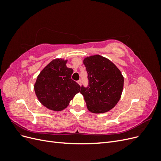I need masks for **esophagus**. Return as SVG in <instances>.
Listing matches in <instances>:
<instances>
[{
  "instance_id": "esophagus-1",
  "label": "esophagus",
  "mask_w": 161,
  "mask_h": 161,
  "mask_svg": "<svg viewBox=\"0 0 161 161\" xmlns=\"http://www.w3.org/2000/svg\"><path fill=\"white\" fill-rule=\"evenodd\" d=\"M77 82H78V84H79V85H81V83H82V80L80 79V80H79L77 81Z\"/></svg>"
}]
</instances>
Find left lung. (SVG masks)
Here are the masks:
<instances>
[{
  "instance_id": "left-lung-1",
  "label": "left lung",
  "mask_w": 161,
  "mask_h": 161,
  "mask_svg": "<svg viewBox=\"0 0 161 161\" xmlns=\"http://www.w3.org/2000/svg\"><path fill=\"white\" fill-rule=\"evenodd\" d=\"M83 64L88 73L89 85L81 86L88 110L103 114L118 103L124 87V76L113 62L100 55L86 57Z\"/></svg>"
}]
</instances>
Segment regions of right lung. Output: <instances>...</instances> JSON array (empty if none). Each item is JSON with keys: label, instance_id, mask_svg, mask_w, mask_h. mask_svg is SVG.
<instances>
[{"label": "right lung", "instance_id": "right-lung-1", "mask_svg": "<svg viewBox=\"0 0 161 161\" xmlns=\"http://www.w3.org/2000/svg\"><path fill=\"white\" fill-rule=\"evenodd\" d=\"M68 60H52L37 77L34 90L38 100L46 108L60 111L66 108L80 85L72 80L73 70L66 66Z\"/></svg>", "mask_w": 161, "mask_h": 161}]
</instances>
